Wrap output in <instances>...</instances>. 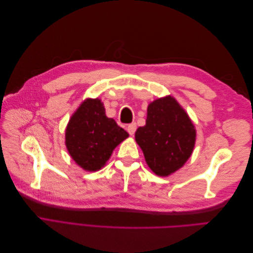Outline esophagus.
<instances>
[{"mask_svg": "<svg viewBox=\"0 0 253 253\" xmlns=\"http://www.w3.org/2000/svg\"><path fill=\"white\" fill-rule=\"evenodd\" d=\"M136 128H137V126H136L135 122H133V124H129V125L127 126V127H126L128 134L131 135V136L135 134V132H136Z\"/></svg>", "mask_w": 253, "mask_h": 253, "instance_id": "esophagus-1", "label": "esophagus"}]
</instances>
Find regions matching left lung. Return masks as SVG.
<instances>
[{
	"mask_svg": "<svg viewBox=\"0 0 253 253\" xmlns=\"http://www.w3.org/2000/svg\"><path fill=\"white\" fill-rule=\"evenodd\" d=\"M195 137L192 121L171 96L149 104L145 126L135 133L145 162L158 176L170 175L185 165L193 152Z\"/></svg>",
	"mask_w": 253,
	"mask_h": 253,
	"instance_id": "obj_1",
	"label": "left lung"
}]
</instances>
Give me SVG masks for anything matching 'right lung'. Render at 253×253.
Returning <instances> with one entry per match:
<instances>
[{
	"mask_svg": "<svg viewBox=\"0 0 253 253\" xmlns=\"http://www.w3.org/2000/svg\"><path fill=\"white\" fill-rule=\"evenodd\" d=\"M128 134L108 118L101 100L86 99L66 126L65 144L75 163L86 171H98L110 159L114 149Z\"/></svg>",
	"mask_w": 253,
	"mask_h": 253,
	"instance_id": "add662e5",
	"label": "right lung"
}]
</instances>
